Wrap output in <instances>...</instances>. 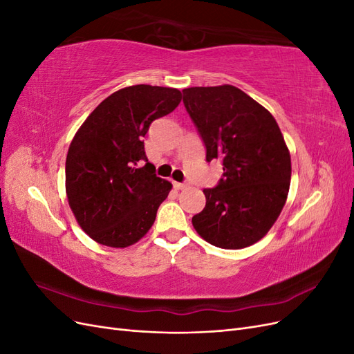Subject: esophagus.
<instances>
[{
	"instance_id": "34e87169",
	"label": "esophagus",
	"mask_w": 354,
	"mask_h": 354,
	"mask_svg": "<svg viewBox=\"0 0 354 354\" xmlns=\"http://www.w3.org/2000/svg\"><path fill=\"white\" fill-rule=\"evenodd\" d=\"M173 186H174V189H177V190H181V189L187 187V185H185V183H177V181H174Z\"/></svg>"
}]
</instances>
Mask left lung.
<instances>
[{
  "label": "left lung",
  "mask_w": 354,
  "mask_h": 354,
  "mask_svg": "<svg viewBox=\"0 0 354 354\" xmlns=\"http://www.w3.org/2000/svg\"><path fill=\"white\" fill-rule=\"evenodd\" d=\"M183 103L207 147L223 160V178L203 189L207 203L192 218L208 243L241 250L272 229L291 183V155L273 115L233 85L190 87Z\"/></svg>",
  "instance_id": "1"
}]
</instances>
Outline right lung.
Listing matches in <instances>:
<instances>
[{
	"label": "right lung",
	"instance_id": "right-lung-1",
	"mask_svg": "<svg viewBox=\"0 0 354 354\" xmlns=\"http://www.w3.org/2000/svg\"><path fill=\"white\" fill-rule=\"evenodd\" d=\"M180 102L177 88L146 84L121 88L88 115L72 138L66 196L93 241L125 248L152 227L173 185L156 177L143 137L152 121L173 112Z\"/></svg>",
	"mask_w": 354,
	"mask_h": 354
}]
</instances>
